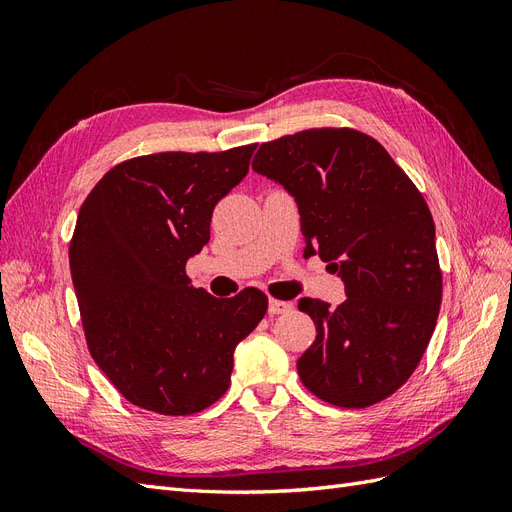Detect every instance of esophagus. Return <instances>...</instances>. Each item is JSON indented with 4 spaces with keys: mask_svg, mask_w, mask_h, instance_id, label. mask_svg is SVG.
<instances>
[{
    "mask_svg": "<svg viewBox=\"0 0 512 512\" xmlns=\"http://www.w3.org/2000/svg\"><path fill=\"white\" fill-rule=\"evenodd\" d=\"M290 309H292V303H290V301H282V299H275V297L269 299V314H271V316L288 314Z\"/></svg>",
    "mask_w": 512,
    "mask_h": 512,
    "instance_id": "34e87169",
    "label": "esophagus"
}]
</instances>
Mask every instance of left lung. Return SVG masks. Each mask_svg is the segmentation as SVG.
<instances>
[{"mask_svg": "<svg viewBox=\"0 0 512 512\" xmlns=\"http://www.w3.org/2000/svg\"><path fill=\"white\" fill-rule=\"evenodd\" d=\"M252 168L299 203L305 256L346 284L337 307L301 299L316 339L297 361L309 393L337 408L391 397L421 363L442 301L436 226L423 194L376 138L309 128L262 143Z\"/></svg>", "mask_w": 512, "mask_h": 512, "instance_id": "1", "label": "left lung"}]
</instances>
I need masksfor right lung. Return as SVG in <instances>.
<instances>
[{
  "label": "right lung",
  "mask_w": 512,
  "mask_h": 512,
  "mask_svg": "<svg viewBox=\"0 0 512 512\" xmlns=\"http://www.w3.org/2000/svg\"><path fill=\"white\" fill-rule=\"evenodd\" d=\"M256 145L160 151L119 162L76 218L70 273L87 348L130 404L190 416L230 386L232 352L269 299L245 288L215 299L185 262L209 243L211 213L250 170Z\"/></svg>",
  "instance_id": "add662e5"
}]
</instances>
